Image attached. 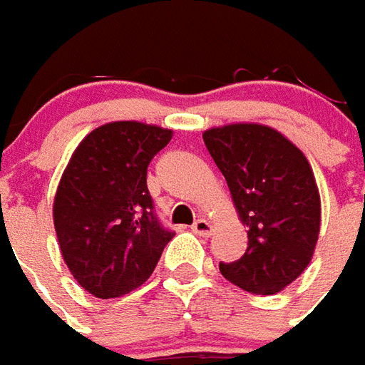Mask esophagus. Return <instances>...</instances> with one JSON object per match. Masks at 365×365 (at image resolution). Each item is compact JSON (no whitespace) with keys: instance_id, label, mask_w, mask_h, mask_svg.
I'll return each mask as SVG.
<instances>
[{"instance_id":"obj_1","label":"esophagus","mask_w":365,"mask_h":365,"mask_svg":"<svg viewBox=\"0 0 365 365\" xmlns=\"http://www.w3.org/2000/svg\"><path fill=\"white\" fill-rule=\"evenodd\" d=\"M192 232L202 237H210L212 224L208 222V220H196L195 224H192Z\"/></svg>"}]
</instances>
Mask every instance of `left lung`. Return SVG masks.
<instances>
[{"instance_id": "obj_1", "label": "left lung", "mask_w": 365, "mask_h": 365, "mask_svg": "<svg viewBox=\"0 0 365 365\" xmlns=\"http://www.w3.org/2000/svg\"><path fill=\"white\" fill-rule=\"evenodd\" d=\"M204 143L222 170L247 250L222 275L253 294H275L309 267L320 232V195L311 163L281 131L263 123L206 129Z\"/></svg>"}]
</instances>
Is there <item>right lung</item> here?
<instances>
[{
    "instance_id": "obj_1",
    "label": "right lung",
    "mask_w": 365,
    "mask_h": 365,
    "mask_svg": "<svg viewBox=\"0 0 365 365\" xmlns=\"http://www.w3.org/2000/svg\"><path fill=\"white\" fill-rule=\"evenodd\" d=\"M173 129L110 121L92 129L64 169L54 232L72 277L98 299L131 293L151 277L173 232L153 214L147 167Z\"/></svg>"
}]
</instances>
